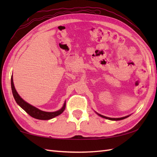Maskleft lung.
<instances>
[{"instance_id": "left-lung-1", "label": "left lung", "mask_w": 157, "mask_h": 157, "mask_svg": "<svg viewBox=\"0 0 157 157\" xmlns=\"http://www.w3.org/2000/svg\"><path fill=\"white\" fill-rule=\"evenodd\" d=\"M96 114H97L98 116L101 117L102 118H105V119H109V120H112V121H119V120H122V119H124L127 117H129V115H128V116H125V117H121V118H111V117H105L104 115H102L101 114H99V113H96Z\"/></svg>"}]
</instances>
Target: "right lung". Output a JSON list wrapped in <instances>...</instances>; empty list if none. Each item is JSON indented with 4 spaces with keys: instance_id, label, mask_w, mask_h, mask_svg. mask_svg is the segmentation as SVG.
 <instances>
[{
    "instance_id": "right-lung-1",
    "label": "right lung",
    "mask_w": 157,
    "mask_h": 157,
    "mask_svg": "<svg viewBox=\"0 0 157 157\" xmlns=\"http://www.w3.org/2000/svg\"><path fill=\"white\" fill-rule=\"evenodd\" d=\"M11 90L13 92V97H14L16 102L17 103L19 106H21V107L24 110V111L30 115L32 117L37 119H40V120H48L51 119L52 118L61 115V113L64 111L65 109V102L64 104H63L62 108L61 109L58 110V111H55V112H46V111H43L42 110H40L39 109L35 107V106H32V105L29 104L28 102L25 101L21 96L19 95L17 92L16 91L14 84H13V75L11 76Z\"/></svg>"
}]
</instances>
